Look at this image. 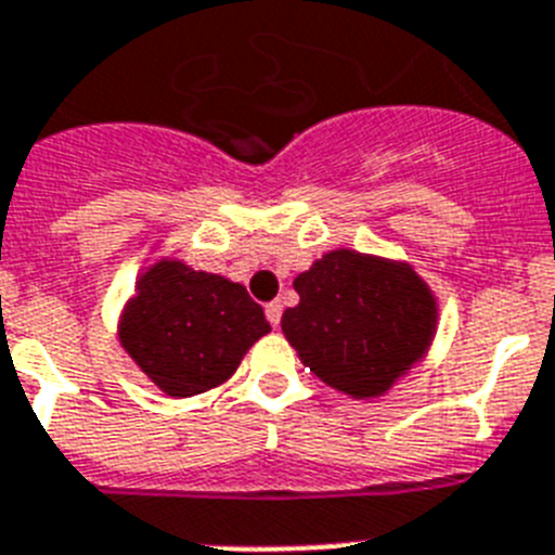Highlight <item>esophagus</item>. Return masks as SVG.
<instances>
[{
	"instance_id": "esophagus-1",
	"label": "esophagus",
	"mask_w": 555,
	"mask_h": 555,
	"mask_svg": "<svg viewBox=\"0 0 555 555\" xmlns=\"http://www.w3.org/2000/svg\"><path fill=\"white\" fill-rule=\"evenodd\" d=\"M281 314H283V302L281 300L267 302V320L272 323V328H278V325H281Z\"/></svg>"
}]
</instances>
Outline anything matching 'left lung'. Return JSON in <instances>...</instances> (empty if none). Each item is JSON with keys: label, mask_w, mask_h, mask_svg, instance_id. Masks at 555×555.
Segmentation results:
<instances>
[{"label": "left lung", "mask_w": 555, "mask_h": 555, "mask_svg": "<svg viewBox=\"0 0 555 555\" xmlns=\"http://www.w3.org/2000/svg\"><path fill=\"white\" fill-rule=\"evenodd\" d=\"M281 328L300 362L350 399H378L426 357L438 300L406 260L331 249L295 278Z\"/></svg>", "instance_id": "left-lung-1"}]
</instances>
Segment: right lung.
I'll return each instance as SVG.
<instances>
[{
	"instance_id": "1",
	"label": "right lung",
	"mask_w": 555,
	"mask_h": 555,
	"mask_svg": "<svg viewBox=\"0 0 555 555\" xmlns=\"http://www.w3.org/2000/svg\"><path fill=\"white\" fill-rule=\"evenodd\" d=\"M269 331L263 309L241 283L177 258H159L137 278L117 320L122 350L170 399L224 385Z\"/></svg>"
}]
</instances>
